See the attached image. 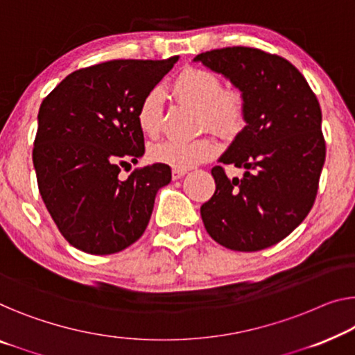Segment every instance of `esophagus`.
Segmentation results:
<instances>
[{
	"label": "esophagus",
	"mask_w": 355,
	"mask_h": 355,
	"mask_svg": "<svg viewBox=\"0 0 355 355\" xmlns=\"http://www.w3.org/2000/svg\"><path fill=\"white\" fill-rule=\"evenodd\" d=\"M187 168H172V178L173 180H178L187 175Z\"/></svg>",
	"instance_id": "esophagus-1"
}]
</instances>
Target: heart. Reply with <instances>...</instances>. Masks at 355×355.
<instances>
[{"mask_svg":"<svg viewBox=\"0 0 355 355\" xmlns=\"http://www.w3.org/2000/svg\"><path fill=\"white\" fill-rule=\"evenodd\" d=\"M172 94L183 103L200 110L202 127L223 137H234L245 124V98L237 89H223L214 71L188 67L171 84ZM162 94L157 89L148 92L137 108V125L146 137H156L162 123ZM216 151L214 140L202 137L193 141L166 140L150 148V159L173 168H191L207 161Z\"/></svg>","mask_w":355,"mask_h":355,"instance_id":"heart-1","label":"heart"}]
</instances>
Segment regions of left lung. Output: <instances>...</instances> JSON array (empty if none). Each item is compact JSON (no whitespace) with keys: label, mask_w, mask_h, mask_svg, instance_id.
<instances>
[{"label":"left lung","mask_w":355,"mask_h":355,"mask_svg":"<svg viewBox=\"0 0 355 355\" xmlns=\"http://www.w3.org/2000/svg\"><path fill=\"white\" fill-rule=\"evenodd\" d=\"M245 98V127L220 162L245 168L228 178L211 168L216 189L200 207L211 239L237 252H257L287 237L313 209L325 140L322 111L308 81L288 60L253 47L196 55Z\"/></svg>","instance_id":"obj_1"}]
</instances>
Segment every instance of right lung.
Returning <instances> with one entry per match:
<instances>
[{
  "label": "right lung",
  "mask_w": 355,
  "mask_h": 355,
  "mask_svg": "<svg viewBox=\"0 0 355 355\" xmlns=\"http://www.w3.org/2000/svg\"><path fill=\"white\" fill-rule=\"evenodd\" d=\"M177 60L98 63L73 71L42 100L33 148L38 188L78 250L111 255L145 232L157 191L172 180L171 167L135 168L127 180L119 172L144 156L137 108Z\"/></svg>",
  "instance_id": "add662e5"
}]
</instances>
